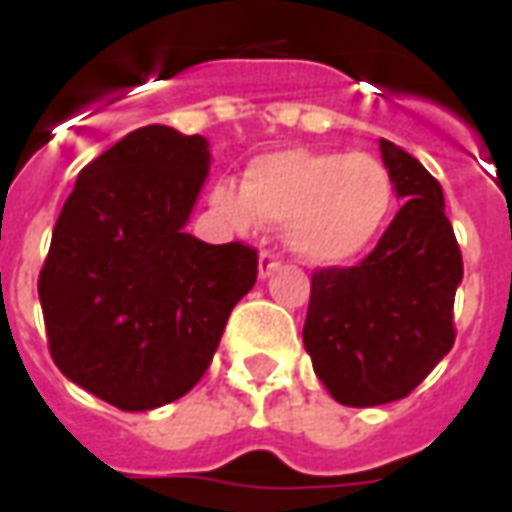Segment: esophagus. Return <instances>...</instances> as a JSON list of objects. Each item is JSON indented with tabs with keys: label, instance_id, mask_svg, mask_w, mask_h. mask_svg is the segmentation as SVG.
<instances>
[{
	"label": "esophagus",
	"instance_id": "obj_1",
	"mask_svg": "<svg viewBox=\"0 0 512 512\" xmlns=\"http://www.w3.org/2000/svg\"><path fill=\"white\" fill-rule=\"evenodd\" d=\"M279 266H282V260H279L277 252H268V249L266 252H260V266H257L260 268V277L266 279L268 274H274Z\"/></svg>",
	"mask_w": 512,
	"mask_h": 512
}]
</instances>
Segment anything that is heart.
Returning a JSON list of instances; mask_svg holds the SVG:
<instances>
[{"instance_id": "obj_1", "label": "heart", "mask_w": 512, "mask_h": 512, "mask_svg": "<svg viewBox=\"0 0 512 512\" xmlns=\"http://www.w3.org/2000/svg\"><path fill=\"white\" fill-rule=\"evenodd\" d=\"M395 180L376 156L343 150H279L255 158L241 189L216 183L211 208L249 233L285 224L288 246L307 263H348L376 241L395 211Z\"/></svg>"}]
</instances>
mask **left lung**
<instances>
[{"label": "left lung", "instance_id": "obj_1", "mask_svg": "<svg viewBox=\"0 0 512 512\" xmlns=\"http://www.w3.org/2000/svg\"><path fill=\"white\" fill-rule=\"evenodd\" d=\"M381 156L406 202L365 260L312 271L304 321L315 376L337 403L354 408L411 395L450 354L463 279L439 180L386 139Z\"/></svg>", "mask_w": 512, "mask_h": 512}]
</instances>
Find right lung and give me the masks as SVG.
Instances as JSON below:
<instances>
[{
	"label": "right lung",
	"mask_w": 512,
	"mask_h": 512,
	"mask_svg": "<svg viewBox=\"0 0 512 512\" xmlns=\"http://www.w3.org/2000/svg\"><path fill=\"white\" fill-rule=\"evenodd\" d=\"M200 134L145 126L79 172L38 293L54 365L120 411L189 392L257 279V249L183 233L208 175Z\"/></svg>",
	"instance_id": "obj_1"
}]
</instances>
